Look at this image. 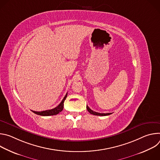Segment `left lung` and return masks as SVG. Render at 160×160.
<instances>
[{"label": "left lung", "instance_id": "1", "mask_svg": "<svg viewBox=\"0 0 160 160\" xmlns=\"http://www.w3.org/2000/svg\"><path fill=\"white\" fill-rule=\"evenodd\" d=\"M87 111L90 113V114H92L94 115H97V116H107V115H109L111 114V112H109V113H100V112H98L96 111H92L91 109L89 108V107L87 105Z\"/></svg>", "mask_w": 160, "mask_h": 160}]
</instances>
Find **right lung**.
<instances>
[{
  "label": "right lung",
  "instance_id": "right-lung-1",
  "mask_svg": "<svg viewBox=\"0 0 160 160\" xmlns=\"http://www.w3.org/2000/svg\"><path fill=\"white\" fill-rule=\"evenodd\" d=\"M67 95H68V93H66V96H64V98H63V99L62 100L61 103L57 107H56L52 109L45 110V111H33L34 113L37 114V115H38L40 116L56 115H57V114L59 113L60 112H61L62 111L63 108H64V102L67 97Z\"/></svg>",
  "mask_w": 160,
  "mask_h": 160
}]
</instances>
